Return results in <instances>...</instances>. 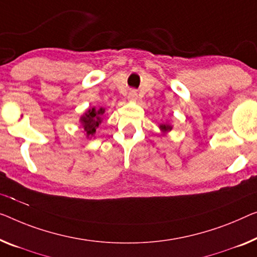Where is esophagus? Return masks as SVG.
<instances>
[{"instance_id": "34e87169", "label": "esophagus", "mask_w": 257, "mask_h": 257, "mask_svg": "<svg viewBox=\"0 0 257 257\" xmlns=\"http://www.w3.org/2000/svg\"><path fill=\"white\" fill-rule=\"evenodd\" d=\"M137 97H139V94H137L136 90H130L129 91V93H128V100L129 101H136Z\"/></svg>"}]
</instances>
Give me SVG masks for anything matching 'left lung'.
<instances>
[{
  "mask_svg": "<svg viewBox=\"0 0 257 257\" xmlns=\"http://www.w3.org/2000/svg\"><path fill=\"white\" fill-rule=\"evenodd\" d=\"M159 129H160V132H162L163 135H166L167 133L172 132V129H173V125H172L171 123H168V122H165V123L159 124Z\"/></svg>",
  "mask_w": 257,
  "mask_h": 257,
  "instance_id": "1",
  "label": "left lung"
}]
</instances>
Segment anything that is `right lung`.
Listing matches in <instances>:
<instances>
[{"instance_id":"right-lung-1","label":"right lung","mask_w":257,"mask_h":257,"mask_svg":"<svg viewBox=\"0 0 257 257\" xmlns=\"http://www.w3.org/2000/svg\"><path fill=\"white\" fill-rule=\"evenodd\" d=\"M105 113V108L97 109L95 107H92L85 110V113L83 114L79 118V122L82 123V127L84 129V135L87 140L94 137L95 129L99 127V124H101L102 122V115Z\"/></svg>"}]
</instances>
